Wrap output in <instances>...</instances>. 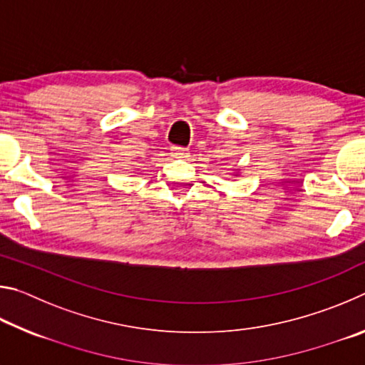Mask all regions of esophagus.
<instances>
[{
  "mask_svg": "<svg viewBox=\"0 0 365 365\" xmlns=\"http://www.w3.org/2000/svg\"><path fill=\"white\" fill-rule=\"evenodd\" d=\"M170 154L172 158H177V159H183V158H188V150L187 148H182V146H172L170 148Z\"/></svg>",
  "mask_w": 365,
  "mask_h": 365,
  "instance_id": "esophagus-1",
  "label": "esophagus"
}]
</instances>
